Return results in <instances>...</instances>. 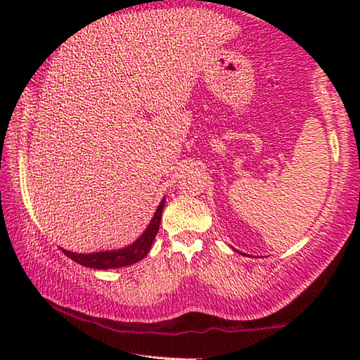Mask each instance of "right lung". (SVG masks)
Returning a JSON list of instances; mask_svg holds the SVG:
<instances>
[{
    "label": "right lung",
    "instance_id": "obj_1",
    "mask_svg": "<svg viewBox=\"0 0 360 360\" xmlns=\"http://www.w3.org/2000/svg\"><path fill=\"white\" fill-rule=\"evenodd\" d=\"M163 205H165V200H162L160 205H158V208L155 211L154 217H152L149 227L146 229L144 233L130 246L119 249V251H106V252H96V254H76L70 251H63V252L66 257L77 262V264H81L84 266H90V268H98V270H106V268H120V266L136 264V262L144 259L149 252L152 241H154L158 231V225H160V221H162Z\"/></svg>",
    "mask_w": 360,
    "mask_h": 360
}]
</instances>
